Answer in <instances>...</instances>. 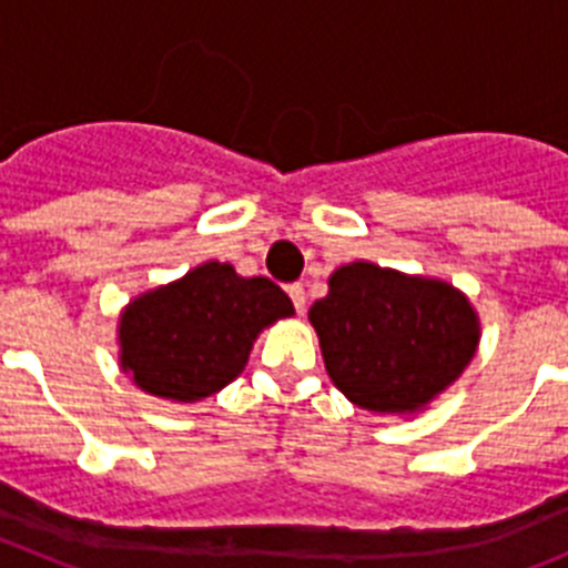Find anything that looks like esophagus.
Returning a JSON list of instances; mask_svg holds the SVG:
<instances>
[{"label":"esophagus","mask_w":568,"mask_h":568,"mask_svg":"<svg viewBox=\"0 0 568 568\" xmlns=\"http://www.w3.org/2000/svg\"><path fill=\"white\" fill-rule=\"evenodd\" d=\"M287 295L293 298V307L298 310V313H304V304H307V293H304V284H290Z\"/></svg>","instance_id":"esophagus-1"}]
</instances>
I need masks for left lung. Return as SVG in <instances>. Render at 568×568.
<instances>
[{
	"instance_id": "obj_1",
	"label": "left lung",
	"mask_w": 568,
	"mask_h": 568,
	"mask_svg": "<svg viewBox=\"0 0 568 568\" xmlns=\"http://www.w3.org/2000/svg\"><path fill=\"white\" fill-rule=\"evenodd\" d=\"M329 378L369 413H415L444 393L478 346V315L444 281L355 261L310 307Z\"/></svg>"
}]
</instances>
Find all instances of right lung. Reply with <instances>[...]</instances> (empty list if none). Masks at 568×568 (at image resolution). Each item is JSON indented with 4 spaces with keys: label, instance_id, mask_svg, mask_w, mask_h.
<instances>
[{
    "label": "right lung",
    "instance_id": "right-lung-1",
    "mask_svg": "<svg viewBox=\"0 0 568 568\" xmlns=\"http://www.w3.org/2000/svg\"><path fill=\"white\" fill-rule=\"evenodd\" d=\"M287 315L293 301L278 284L207 261L124 310L122 366L144 393L193 404L239 378L255 335Z\"/></svg>",
    "mask_w": 568,
    "mask_h": 568
}]
</instances>
